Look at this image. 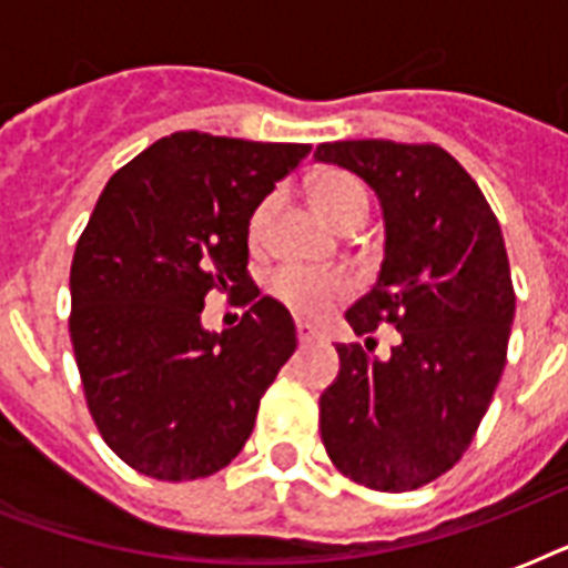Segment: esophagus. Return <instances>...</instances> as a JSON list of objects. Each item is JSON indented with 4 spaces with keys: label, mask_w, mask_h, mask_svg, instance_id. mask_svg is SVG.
I'll return each mask as SVG.
<instances>
[{
    "label": "esophagus",
    "mask_w": 568,
    "mask_h": 568,
    "mask_svg": "<svg viewBox=\"0 0 568 568\" xmlns=\"http://www.w3.org/2000/svg\"><path fill=\"white\" fill-rule=\"evenodd\" d=\"M312 338H315V329H312L310 324H297V342L306 345V342H312Z\"/></svg>",
    "instance_id": "1"
}]
</instances>
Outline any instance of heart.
<instances>
[{"label":"heart","instance_id":"obj_1","mask_svg":"<svg viewBox=\"0 0 568 568\" xmlns=\"http://www.w3.org/2000/svg\"><path fill=\"white\" fill-rule=\"evenodd\" d=\"M312 203L333 226L345 230L351 223H363L368 214V191L354 173L324 171L312 180ZM274 200L267 196L256 205L250 217V241L256 244L265 235L267 214ZM351 292V280L338 271H303V267H283L271 276V294L288 306L301 318H321Z\"/></svg>","mask_w":568,"mask_h":568}]
</instances>
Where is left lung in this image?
Masks as SVG:
<instances>
[{"label": "left lung", "instance_id": "8db88e82", "mask_svg": "<svg viewBox=\"0 0 568 568\" xmlns=\"http://www.w3.org/2000/svg\"><path fill=\"white\" fill-rule=\"evenodd\" d=\"M315 159L368 182L386 221L377 283L345 312L365 347L336 345L321 439L354 484L409 493L457 466L501 379L516 312L501 226L436 144L336 141ZM379 323L402 333L383 361L371 356Z\"/></svg>", "mask_w": 568, "mask_h": 568}]
</instances>
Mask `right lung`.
<instances>
[{"label":"right lung","mask_w":568,"mask_h":568,"mask_svg":"<svg viewBox=\"0 0 568 568\" xmlns=\"http://www.w3.org/2000/svg\"><path fill=\"white\" fill-rule=\"evenodd\" d=\"M310 150L173 132L97 200L70 267V342L97 430L141 475L180 484L230 466L294 354L292 315L247 274V235ZM212 291L251 306L221 337L199 324Z\"/></svg>","instance_id":"add662e5"}]
</instances>
